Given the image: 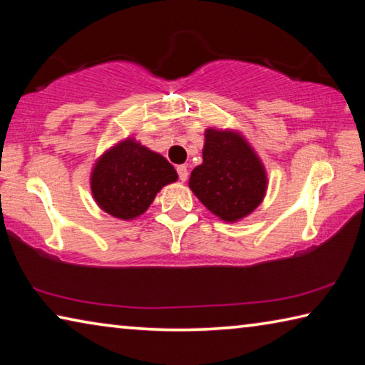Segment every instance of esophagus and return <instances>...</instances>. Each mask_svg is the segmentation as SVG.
Segmentation results:
<instances>
[{
	"instance_id": "obj_1",
	"label": "esophagus",
	"mask_w": 365,
	"mask_h": 365,
	"mask_svg": "<svg viewBox=\"0 0 365 365\" xmlns=\"http://www.w3.org/2000/svg\"><path fill=\"white\" fill-rule=\"evenodd\" d=\"M177 174H178V178H180L182 182H187V178H188V169H187V165H178V168H177Z\"/></svg>"
}]
</instances>
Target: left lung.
I'll return each instance as SVG.
<instances>
[{
    "instance_id": "1",
    "label": "left lung",
    "mask_w": 365,
    "mask_h": 365,
    "mask_svg": "<svg viewBox=\"0 0 365 365\" xmlns=\"http://www.w3.org/2000/svg\"><path fill=\"white\" fill-rule=\"evenodd\" d=\"M188 187L214 215L235 224L262 202L267 172L242 133L209 127L205 132L202 164L191 172Z\"/></svg>"
}]
</instances>
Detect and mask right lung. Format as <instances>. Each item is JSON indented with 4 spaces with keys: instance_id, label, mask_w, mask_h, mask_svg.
<instances>
[{
    "instance_id": "1",
    "label": "right lung",
    "mask_w": 365,
    "mask_h": 365,
    "mask_svg": "<svg viewBox=\"0 0 365 365\" xmlns=\"http://www.w3.org/2000/svg\"><path fill=\"white\" fill-rule=\"evenodd\" d=\"M177 178V170L168 159L128 137L96 159L90 188L104 212L133 220L148 211L163 187Z\"/></svg>"
}]
</instances>
